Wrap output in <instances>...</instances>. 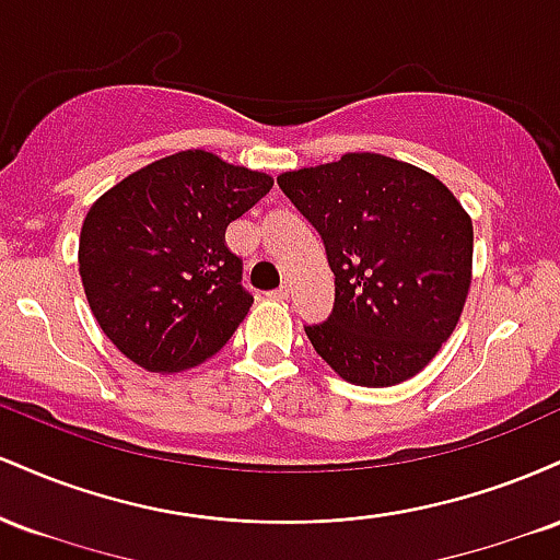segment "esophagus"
I'll return each mask as SVG.
<instances>
[{
	"instance_id": "esophagus-1",
	"label": "esophagus",
	"mask_w": 560,
	"mask_h": 560,
	"mask_svg": "<svg viewBox=\"0 0 560 560\" xmlns=\"http://www.w3.org/2000/svg\"><path fill=\"white\" fill-rule=\"evenodd\" d=\"M271 298H276V300H287V298H289V284H281L279 289H273Z\"/></svg>"
}]
</instances>
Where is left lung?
<instances>
[{"label":"left lung","instance_id":"1","mask_svg":"<svg viewBox=\"0 0 560 560\" xmlns=\"http://www.w3.org/2000/svg\"><path fill=\"white\" fill-rule=\"evenodd\" d=\"M334 271L329 318L305 326L316 352L361 387L416 376L453 334L471 284L474 229L432 173L374 152L281 173Z\"/></svg>","mask_w":560,"mask_h":560}]
</instances>
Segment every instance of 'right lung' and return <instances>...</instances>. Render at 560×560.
Returning <instances> with one entry per match:
<instances>
[{
	"label": "right lung",
	"mask_w": 560,
	"mask_h": 560,
	"mask_svg": "<svg viewBox=\"0 0 560 560\" xmlns=\"http://www.w3.org/2000/svg\"><path fill=\"white\" fill-rule=\"evenodd\" d=\"M271 176L186 150L105 191L86 213L79 271L96 324L141 369L173 374L213 358L247 316L226 226Z\"/></svg>",
	"instance_id": "right-lung-1"
}]
</instances>
